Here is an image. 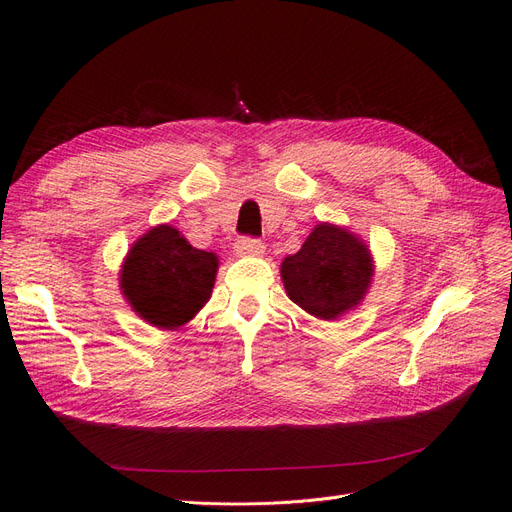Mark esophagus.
Masks as SVG:
<instances>
[{"label": "esophagus", "mask_w": 512, "mask_h": 512, "mask_svg": "<svg viewBox=\"0 0 512 512\" xmlns=\"http://www.w3.org/2000/svg\"><path fill=\"white\" fill-rule=\"evenodd\" d=\"M235 252L239 256H260L262 252H265V243H262L260 239H254V237H241L235 243Z\"/></svg>", "instance_id": "34e87169"}]
</instances>
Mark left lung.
Listing matches in <instances>:
<instances>
[{
	"label": "left lung",
	"mask_w": 512,
	"mask_h": 512,
	"mask_svg": "<svg viewBox=\"0 0 512 512\" xmlns=\"http://www.w3.org/2000/svg\"><path fill=\"white\" fill-rule=\"evenodd\" d=\"M371 275L374 265L367 245L333 224H318L301 250L282 262L288 297L322 320L359 305Z\"/></svg>",
	"instance_id": "1"
}]
</instances>
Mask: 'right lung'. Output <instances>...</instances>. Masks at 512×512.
Listing matches in <instances>:
<instances>
[{
  "label": "right lung",
  "mask_w": 512,
  "mask_h": 512,
  "mask_svg": "<svg viewBox=\"0 0 512 512\" xmlns=\"http://www.w3.org/2000/svg\"><path fill=\"white\" fill-rule=\"evenodd\" d=\"M218 256L196 250L173 226H156L123 262L121 290L153 327L177 329L203 307L215 284Z\"/></svg>",
  "instance_id": "right-lung-1"
}]
</instances>
